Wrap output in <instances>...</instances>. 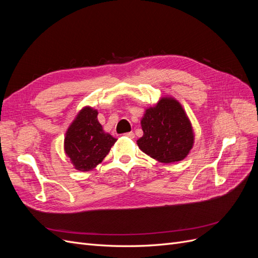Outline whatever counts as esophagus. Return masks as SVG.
<instances>
[{
	"label": "esophagus",
	"instance_id": "obj_1",
	"mask_svg": "<svg viewBox=\"0 0 258 258\" xmlns=\"http://www.w3.org/2000/svg\"><path fill=\"white\" fill-rule=\"evenodd\" d=\"M123 136H126V137H128V138H130V139H134V138H135V134H134V132H127V134H124Z\"/></svg>",
	"mask_w": 258,
	"mask_h": 258
}]
</instances>
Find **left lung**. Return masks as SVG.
<instances>
[{"instance_id": "obj_1", "label": "left lung", "mask_w": 258, "mask_h": 258, "mask_svg": "<svg viewBox=\"0 0 258 258\" xmlns=\"http://www.w3.org/2000/svg\"><path fill=\"white\" fill-rule=\"evenodd\" d=\"M143 137L140 150L163 163L183 160L194 145V131L184 108L171 97L161 98L147 108L141 119Z\"/></svg>"}]
</instances>
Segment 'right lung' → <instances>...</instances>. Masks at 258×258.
Listing matches in <instances>:
<instances>
[{
    "label": "right lung",
    "instance_id": "obj_1",
    "mask_svg": "<svg viewBox=\"0 0 258 258\" xmlns=\"http://www.w3.org/2000/svg\"><path fill=\"white\" fill-rule=\"evenodd\" d=\"M116 139L104 132L98 120V111L86 106L69 127L64 152L76 170L90 171L102 162Z\"/></svg>",
    "mask_w": 258,
    "mask_h": 258
}]
</instances>
